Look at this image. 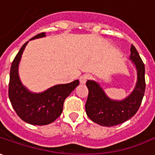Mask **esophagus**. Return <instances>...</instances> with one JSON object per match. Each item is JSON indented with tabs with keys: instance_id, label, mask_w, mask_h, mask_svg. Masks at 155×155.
<instances>
[{
	"instance_id": "obj_1",
	"label": "esophagus",
	"mask_w": 155,
	"mask_h": 155,
	"mask_svg": "<svg viewBox=\"0 0 155 155\" xmlns=\"http://www.w3.org/2000/svg\"><path fill=\"white\" fill-rule=\"evenodd\" d=\"M91 78V75L90 74H84L83 76H81L79 78V81L81 84H85L86 82H87V80H89Z\"/></svg>"
}]
</instances>
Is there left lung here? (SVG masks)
I'll list each match as a JSON object with an SVG mask.
<instances>
[{
    "instance_id": "left-lung-1",
    "label": "left lung",
    "mask_w": 155,
    "mask_h": 155,
    "mask_svg": "<svg viewBox=\"0 0 155 155\" xmlns=\"http://www.w3.org/2000/svg\"><path fill=\"white\" fill-rule=\"evenodd\" d=\"M130 59L136 65L137 81L131 94L122 101L111 100L99 84L88 80L86 86L89 90L85 110L93 122L102 126H114L132 118L137 114L145 92V66L136 48L131 45Z\"/></svg>"
}]
</instances>
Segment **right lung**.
Wrapping results in <instances>:
<instances>
[{"label":"right lung","instance_id":"right-lung-1","mask_svg":"<svg viewBox=\"0 0 155 155\" xmlns=\"http://www.w3.org/2000/svg\"><path fill=\"white\" fill-rule=\"evenodd\" d=\"M41 32L31 39L45 36ZM28 41L25 42L12 61L10 70L8 96L18 116L25 122L34 125H45L52 123L61 116L65 98L73 91L79 81L58 84L42 93H32L22 84L18 77V64Z\"/></svg>","mask_w":155,"mask_h":155}]
</instances>
